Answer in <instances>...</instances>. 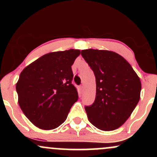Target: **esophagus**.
Segmentation results:
<instances>
[{
  "mask_svg": "<svg viewBox=\"0 0 157 157\" xmlns=\"http://www.w3.org/2000/svg\"><path fill=\"white\" fill-rule=\"evenodd\" d=\"M80 90L81 92H82V91H83V86H80Z\"/></svg>",
  "mask_w": 157,
  "mask_h": 157,
  "instance_id": "esophagus-1",
  "label": "esophagus"
}]
</instances>
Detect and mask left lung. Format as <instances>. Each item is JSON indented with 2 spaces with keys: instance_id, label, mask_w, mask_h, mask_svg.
<instances>
[{
  "instance_id": "8db88e82",
  "label": "left lung",
  "mask_w": 157,
  "mask_h": 157,
  "mask_svg": "<svg viewBox=\"0 0 157 157\" xmlns=\"http://www.w3.org/2000/svg\"><path fill=\"white\" fill-rule=\"evenodd\" d=\"M81 55L96 78L94 102L85 108L88 119L100 130H115L125 123L140 100V77L114 52L89 48L82 50Z\"/></svg>"
}]
</instances>
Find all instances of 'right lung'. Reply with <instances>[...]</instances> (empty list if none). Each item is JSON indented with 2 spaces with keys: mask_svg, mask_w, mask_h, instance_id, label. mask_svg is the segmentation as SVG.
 Instances as JSON below:
<instances>
[{
  "mask_svg": "<svg viewBox=\"0 0 157 157\" xmlns=\"http://www.w3.org/2000/svg\"><path fill=\"white\" fill-rule=\"evenodd\" d=\"M80 55L79 49L50 52L21 71L16 83L18 104L36 127L52 130L66 121L78 99L71 66Z\"/></svg>",
  "mask_w": 157,
  "mask_h": 157,
  "instance_id": "add662e5",
  "label": "right lung"
}]
</instances>
